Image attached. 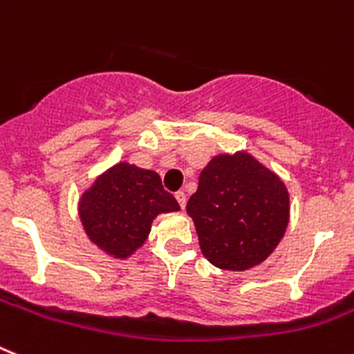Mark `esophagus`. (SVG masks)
<instances>
[{
  "mask_svg": "<svg viewBox=\"0 0 354 354\" xmlns=\"http://www.w3.org/2000/svg\"><path fill=\"white\" fill-rule=\"evenodd\" d=\"M174 198H176V201L178 203H180V207H185V203H187V194L183 191H178L176 194H174Z\"/></svg>",
  "mask_w": 354,
  "mask_h": 354,
  "instance_id": "34e87169",
  "label": "esophagus"
}]
</instances>
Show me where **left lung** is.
<instances>
[{"label":"left lung","instance_id":"8db88e82","mask_svg":"<svg viewBox=\"0 0 354 354\" xmlns=\"http://www.w3.org/2000/svg\"><path fill=\"white\" fill-rule=\"evenodd\" d=\"M201 252L214 266L243 272L263 263L290 221L284 182L245 151L218 154L187 201Z\"/></svg>","mask_w":354,"mask_h":354}]
</instances>
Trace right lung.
Segmentation results:
<instances>
[{"label": "right lung", "mask_w": 354, "mask_h": 354, "mask_svg": "<svg viewBox=\"0 0 354 354\" xmlns=\"http://www.w3.org/2000/svg\"><path fill=\"white\" fill-rule=\"evenodd\" d=\"M178 210L180 205L163 191L156 172L127 162L97 176L79 201L86 236L117 259H127L144 245L158 214Z\"/></svg>", "instance_id": "1"}]
</instances>
